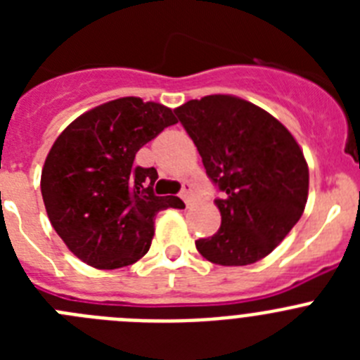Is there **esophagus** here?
<instances>
[{
    "label": "esophagus",
    "mask_w": 360,
    "mask_h": 360,
    "mask_svg": "<svg viewBox=\"0 0 360 360\" xmlns=\"http://www.w3.org/2000/svg\"><path fill=\"white\" fill-rule=\"evenodd\" d=\"M180 198L186 202V205H189L191 202V184L189 182H184L182 184V191H180Z\"/></svg>",
    "instance_id": "obj_1"
}]
</instances>
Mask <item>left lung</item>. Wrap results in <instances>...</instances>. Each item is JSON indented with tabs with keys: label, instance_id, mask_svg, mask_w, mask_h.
Returning <instances> with one entry per match:
<instances>
[{
	"label": "left lung",
	"instance_id": "1",
	"mask_svg": "<svg viewBox=\"0 0 360 360\" xmlns=\"http://www.w3.org/2000/svg\"><path fill=\"white\" fill-rule=\"evenodd\" d=\"M209 180L221 193V225L196 240L205 259L224 266L259 262L299 221L308 165L294 136L262 108L232 95H207L174 110Z\"/></svg>",
	"mask_w": 360,
	"mask_h": 360
}]
</instances>
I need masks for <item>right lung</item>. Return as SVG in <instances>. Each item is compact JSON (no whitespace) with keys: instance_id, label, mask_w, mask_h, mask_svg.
Returning a JSON list of instances; mask_svg holds the SVG:
<instances>
[{"instance_id":"1","label":"right lung","mask_w":360,"mask_h":360,"mask_svg":"<svg viewBox=\"0 0 360 360\" xmlns=\"http://www.w3.org/2000/svg\"><path fill=\"white\" fill-rule=\"evenodd\" d=\"M173 111L122 97L86 111L57 136L41 173L50 224L79 259L113 270L139 262L153 240V219L176 196H157L155 167L133 165L136 151L167 126Z\"/></svg>"}]
</instances>
